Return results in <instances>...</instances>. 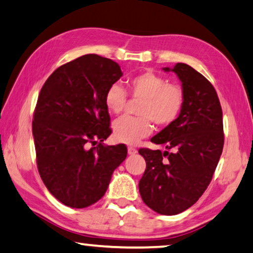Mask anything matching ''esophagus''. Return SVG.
<instances>
[{
	"mask_svg": "<svg viewBox=\"0 0 253 253\" xmlns=\"http://www.w3.org/2000/svg\"><path fill=\"white\" fill-rule=\"evenodd\" d=\"M127 150H128V154L129 155H135L137 153V150L135 149V148H133V147H128V149H127Z\"/></svg>",
	"mask_w": 253,
	"mask_h": 253,
	"instance_id": "1",
	"label": "esophagus"
}]
</instances>
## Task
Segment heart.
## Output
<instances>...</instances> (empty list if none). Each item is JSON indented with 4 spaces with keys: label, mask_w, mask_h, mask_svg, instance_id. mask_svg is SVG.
<instances>
[{
    "label": "heart",
    "mask_w": 253,
    "mask_h": 253,
    "mask_svg": "<svg viewBox=\"0 0 253 253\" xmlns=\"http://www.w3.org/2000/svg\"><path fill=\"white\" fill-rule=\"evenodd\" d=\"M129 95L142 99L137 114L141 117H123L113 125V139L119 143L136 144L153 132L154 121L157 126L168 127L180 116L185 104L184 89L178 84L168 83L157 74L146 72L128 80ZM106 109L114 114L125 110L127 93L120 84L114 83L106 90Z\"/></svg>",
    "instance_id": "b5f03b06"
}]
</instances>
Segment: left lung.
<instances>
[{"label": "left lung", "instance_id": "8db88e82", "mask_svg": "<svg viewBox=\"0 0 253 253\" xmlns=\"http://www.w3.org/2000/svg\"><path fill=\"white\" fill-rule=\"evenodd\" d=\"M163 70L180 80L184 109L172 125L151 137L153 143L166 146L164 153L139 150L147 163L139 191L156 213L176 215L197 203L210 185L223 149V120L217 93L206 77L186 63Z\"/></svg>", "mask_w": 253, "mask_h": 253}]
</instances>
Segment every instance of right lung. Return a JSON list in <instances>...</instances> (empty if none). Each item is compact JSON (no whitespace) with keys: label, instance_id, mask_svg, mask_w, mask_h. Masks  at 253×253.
<instances>
[{"label":"right lung","instance_id":"add662e5","mask_svg":"<svg viewBox=\"0 0 253 253\" xmlns=\"http://www.w3.org/2000/svg\"><path fill=\"white\" fill-rule=\"evenodd\" d=\"M121 76L117 62L86 54L54 70L40 90L32 121L37 167L66 206L97 203L127 156L125 144L103 143L112 132L104 98Z\"/></svg>","mask_w":253,"mask_h":253}]
</instances>
